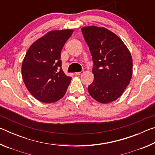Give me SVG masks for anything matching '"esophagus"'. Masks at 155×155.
<instances>
[{
    "mask_svg": "<svg viewBox=\"0 0 155 155\" xmlns=\"http://www.w3.org/2000/svg\"><path fill=\"white\" fill-rule=\"evenodd\" d=\"M75 74H76V75H81V74H83V71L77 72H76Z\"/></svg>",
    "mask_w": 155,
    "mask_h": 155,
    "instance_id": "obj_1",
    "label": "esophagus"
}]
</instances>
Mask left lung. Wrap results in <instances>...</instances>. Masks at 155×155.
Wrapping results in <instances>:
<instances>
[{
    "mask_svg": "<svg viewBox=\"0 0 155 155\" xmlns=\"http://www.w3.org/2000/svg\"><path fill=\"white\" fill-rule=\"evenodd\" d=\"M92 56L94 79L89 85L91 96L101 103H109L121 96L132 77L133 59L118 36L104 27L81 28Z\"/></svg>",
    "mask_w": 155,
    "mask_h": 155,
    "instance_id": "8db88e82",
    "label": "left lung"
}]
</instances>
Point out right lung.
<instances>
[{"label": "right lung", "mask_w": 155, "mask_h": 155, "mask_svg": "<svg viewBox=\"0 0 155 155\" xmlns=\"http://www.w3.org/2000/svg\"><path fill=\"white\" fill-rule=\"evenodd\" d=\"M72 29L51 31L36 40L26 53L22 75L31 95L42 103H52L66 92L72 78L61 68V52Z\"/></svg>", "instance_id": "add662e5"}]
</instances>
